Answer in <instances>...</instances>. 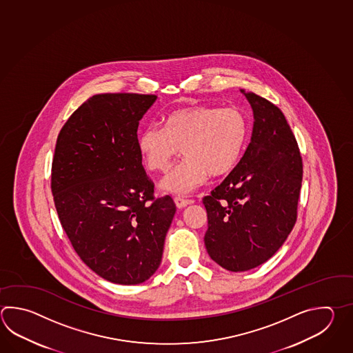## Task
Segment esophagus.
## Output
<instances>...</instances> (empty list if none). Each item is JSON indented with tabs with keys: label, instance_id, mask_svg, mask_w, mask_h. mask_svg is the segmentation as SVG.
Segmentation results:
<instances>
[{
	"label": "esophagus",
	"instance_id": "1",
	"mask_svg": "<svg viewBox=\"0 0 353 353\" xmlns=\"http://www.w3.org/2000/svg\"><path fill=\"white\" fill-rule=\"evenodd\" d=\"M191 202L192 201L186 200V199H183V197H181V196H176V197H174V203H176L177 209H183V208H186L188 205H190Z\"/></svg>",
	"mask_w": 353,
	"mask_h": 353
}]
</instances>
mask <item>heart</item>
I'll use <instances>...</instances> for the list:
<instances>
[{"instance_id":"1","label":"heart","mask_w":353,"mask_h":353,"mask_svg":"<svg viewBox=\"0 0 353 353\" xmlns=\"http://www.w3.org/2000/svg\"><path fill=\"white\" fill-rule=\"evenodd\" d=\"M246 134L248 124L239 109L196 105L170 113L163 128H144L138 150L150 171L165 172L181 147L183 159L159 182V190L186 196L203 186L209 174L219 177L234 170Z\"/></svg>"}]
</instances>
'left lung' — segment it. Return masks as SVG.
<instances>
[{
    "instance_id": "8db88e82",
    "label": "left lung",
    "mask_w": 353,
    "mask_h": 353,
    "mask_svg": "<svg viewBox=\"0 0 353 353\" xmlns=\"http://www.w3.org/2000/svg\"><path fill=\"white\" fill-rule=\"evenodd\" d=\"M252 109V138L229 176L203 197L205 246L230 272L261 265L279 250L296 220L302 157L281 109L240 89Z\"/></svg>"
}]
</instances>
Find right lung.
<instances>
[{"label":"right lung","mask_w":353,"mask_h":353,"mask_svg":"<svg viewBox=\"0 0 353 353\" xmlns=\"http://www.w3.org/2000/svg\"><path fill=\"white\" fill-rule=\"evenodd\" d=\"M156 95L97 94L59 133L51 191L74 250L94 273L122 285L159 269L176 205L153 200L138 150L139 121ZM151 201V203H148Z\"/></svg>","instance_id":"add662e5"}]
</instances>
